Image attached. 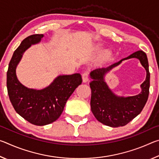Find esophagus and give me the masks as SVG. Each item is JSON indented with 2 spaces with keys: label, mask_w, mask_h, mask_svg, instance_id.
Listing matches in <instances>:
<instances>
[{
  "label": "esophagus",
  "mask_w": 159,
  "mask_h": 159,
  "mask_svg": "<svg viewBox=\"0 0 159 159\" xmlns=\"http://www.w3.org/2000/svg\"><path fill=\"white\" fill-rule=\"evenodd\" d=\"M82 79H83V82H87L89 79V72L85 71L84 73L82 74Z\"/></svg>",
  "instance_id": "esophagus-1"
}]
</instances>
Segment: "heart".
I'll list each match as a JSON object with an SVG mask.
<instances>
[{
    "instance_id": "1",
    "label": "heart",
    "mask_w": 159,
    "mask_h": 159,
    "mask_svg": "<svg viewBox=\"0 0 159 159\" xmlns=\"http://www.w3.org/2000/svg\"><path fill=\"white\" fill-rule=\"evenodd\" d=\"M109 55H110V53H109V52H107L105 53V57H109Z\"/></svg>"
}]
</instances>
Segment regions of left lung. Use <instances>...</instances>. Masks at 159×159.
Here are the masks:
<instances>
[{
  "mask_svg": "<svg viewBox=\"0 0 159 159\" xmlns=\"http://www.w3.org/2000/svg\"><path fill=\"white\" fill-rule=\"evenodd\" d=\"M138 58L147 71L146 80L141 85L142 92L138 95L128 98L116 96L104 82L103 76L107 72L121 63L123 60ZM91 111L95 117L103 124L110 127H120L128 124L139 114L147 103L149 93L150 73L147 55L139 50L122 59L107 68L95 69L90 73Z\"/></svg>",
  "mask_w": 159,
  "mask_h": 159,
  "instance_id": "8db88e82",
  "label": "left lung"
}]
</instances>
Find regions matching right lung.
I'll return each mask as SVG.
<instances>
[{
  "mask_svg": "<svg viewBox=\"0 0 159 159\" xmlns=\"http://www.w3.org/2000/svg\"><path fill=\"white\" fill-rule=\"evenodd\" d=\"M43 37V34H34L24 39L13 53L7 71V93L16 112L31 124L41 126L58 119L69 97L82 83L80 74L58 76L48 87L40 90L29 89L19 81L16 67L23 53Z\"/></svg>",
  "mask_w": 159,
  "mask_h": 159,
  "instance_id": "right-lung-1",
  "label": "right lung"
}]
</instances>
